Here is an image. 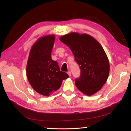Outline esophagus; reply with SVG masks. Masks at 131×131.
Segmentation results:
<instances>
[{"label": "esophagus", "mask_w": 131, "mask_h": 131, "mask_svg": "<svg viewBox=\"0 0 131 131\" xmlns=\"http://www.w3.org/2000/svg\"><path fill=\"white\" fill-rule=\"evenodd\" d=\"M67 73H68V74L69 75V77H71V71H68Z\"/></svg>", "instance_id": "1"}]
</instances>
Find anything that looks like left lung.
I'll return each mask as SVG.
<instances>
[{"instance_id": "1", "label": "left lung", "mask_w": 131, "mask_h": 131, "mask_svg": "<svg viewBox=\"0 0 131 131\" xmlns=\"http://www.w3.org/2000/svg\"><path fill=\"white\" fill-rule=\"evenodd\" d=\"M60 41L71 50L81 70L76 87L87 96L101 90L108 78L110 65L101 44L87 34L71 32L60 37Z\"/></svg>"}]
</instances>
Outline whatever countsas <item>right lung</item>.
<instances>
[{"label":"right lung","instance_id":"right-lung-1","mask_svg":"<svg viewBox=\"0 0 131 131\" xmlns=\"http://www.w3.org/2000/svg\"><path fill=\"white\" fill-rule=\"evenodd\" d=\"M54 39V35L39 39L31 47L27 63L30 84L37 92L45 96L57 91L62 80L69 77L67 73L60 71L57 61L52 60Z\"/></svg>","mask_w":131,"mask_h":131}]
</instances>
